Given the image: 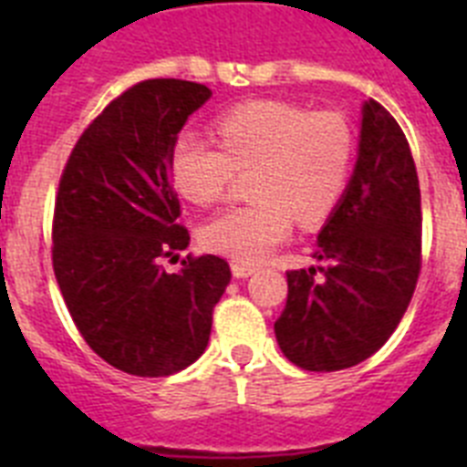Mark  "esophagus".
Wrapping results in <instances>:
<instances>
[{
	"instance_id": "34e87169",
	"label": "esophagus",
	"mask_w": 467,
	"mask_h": 467,
	"mask_svg": "<svg viewBox=\"0 0 467 467\" xmlns=\"http://www.w3.org/2000/svg\"><path fill=\"white\" fill-rule=\"evenodd\" d=\"M231 271H234V275H236V278H247V275H253L254 271H257V266H254V264H245V262H234L231 264Z\"/></svg>"
}]
</instances>
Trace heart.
I'll list each match as a JSON object with an SVG mask.
<instances>
[{
    "mask_svg": "<svg viewBox=\"0 0 467 467\" xmlns=\"http://www.w3.org/2000/svg\"><path fill=\"white\" fill-rule=\"evenodd\" d=\"M217 144L196 133L172 142L171 180L196 205L217 203L236 172H250L254 201L231 205L205 222L201 241L236 262H262L287 241L295 217L325 222L344 196L353 166V130L337 111H306L290 102L257 100L214 121Z\"/></svg>",
    "mask_w": 467,
    "mask_h": 467,
    "instance_id": "heart-1",
    "label": "heart"
}]
</instances>
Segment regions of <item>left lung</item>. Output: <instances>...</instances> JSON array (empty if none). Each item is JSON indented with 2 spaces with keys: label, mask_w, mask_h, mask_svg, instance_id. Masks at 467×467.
<instances>
[{
  "label": "left lung",
  "mask_w": 467,
  "mask_h": 467,
  "mask_svg": "<svg viewBox=\"0 0 467 467\" xmlns=\"http://www.w3.org/2000/svg\"><path fill=\"white\" fill-rule=\"evenodd\" d=\"M325 266L287 271L275 339L308 372H339L374 356L410 306L420 274V189L404 138L377 100L362 107L348 189L317 234Z\"/></svg>",
  "instance_id": "8db88e82"
}]
</instances>
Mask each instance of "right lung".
<instances>
[{
    "mask_svg": "<svg viewBox=\"0 0 467 467\" xmlns=\"http://www.w3.org/2000/svg\"><path fill=\"white\" fill-rule=\"evenodd\" d=\"M210 95L182 79L130 86L88 123L57 184L51 254L67 311L86 344L133 377L192 365L231 280L214 254H187L180 274L161 266L189 245L172 142Z\"/></svg>",
    "mask_w": 467,
    "mask_h": 467,
    "instance_id": "obj_1",
    "label": "right lung"
}]
</instances>
